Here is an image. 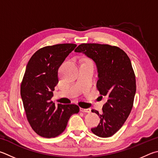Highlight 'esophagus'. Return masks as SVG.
<instances>
[{"mask_svg":"<svg viewBox=\"0 0 158 158\" xmlns=\"http://www.w3.org/2000/svg\"><path fill=\"white\" fill-rule=\"evenodd\" d=\"M80 111L83 112V113H90L91 112V109L90 108H80Z\"/></svg>","mask_w":158,"mask_h":158,"instance_id":"obj_1","label":"esophagus"}]
</instances>
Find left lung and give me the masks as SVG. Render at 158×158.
<instances>
[{
    "instance_id": "obj_1",
    "label": "left lung",
    "mask_w": 158,
    "mask_h": 158,
    "mask_svg": "<svg viewBox=\"0 0 158 158\" xmlns=\"http://www.w3.org/2000/svg\"><path fill=\"white\" fill-rule=\"evenodd\" d=\"M74 52L95 63L97 88L101 97L107 98L102 114L92 110L99 116L100 122L91 131L100 137H110L122 128L133 108L136 81L131 60L119 48L107 44H82Z\"/></svg>"
}]
</instances>
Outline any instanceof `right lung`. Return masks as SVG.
<instances>
[{"label": "right lung", "mask_w": 158, "mask_h": 158, "mask_svg": "<svg viewBox=\"0 0 158 158\" xmlns=\"http://www.w3.org/2000/svg\"><path fill=\"white\" fill-rule=\"evenodd\" d=\"M76 47L73 44L44 47L37 50L27 64L21 96L31 127L41 137L59 135L71 115L79 111L76 104L55 106L51 101L52 91L59 82V68Z\"/></svg>", "instance_id": "add662e5"}]
</instances>
